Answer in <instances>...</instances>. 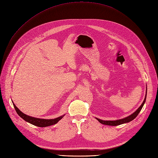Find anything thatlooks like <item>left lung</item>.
Listing matches in <instances>:
<instances>
[{
	"instance_id": "8db88e82",
	"label": "left lung",
	"mask_w": 158,
	"mask_h": 158,
	"mask_svg": "<svg viewBox=\"0 0 158 158\" xmlns=\"http://www.w3.org/2000/svg\"><path fill=\"white\" fill-rule=\"evenodd\" d=\"M147 93V86L146 87L145 97V99H144L143 102H142L141 105L138 109H137L133 114L127 116V117H126L125 118H123V119H120L114 120V121H108H108H105V120H102V119L96 118H95V119H97L99 123H101V124H103V125H109V126H118V125L124 124V123H127L130 122L131 121H132L133 119H134L137 117V116H138V115L139 114V113L141 110V109H142L144 104H145V101H146Z\"/></svg>"
}]
</instances>
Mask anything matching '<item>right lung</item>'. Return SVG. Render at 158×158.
<instances>
[{
  "label": "right lung",
  "instance_id": "obj_1",
  "mask_svg": "<svg viewBox=\"0 0 158 158\" xmlns=\"http://www.w3.org/2000/svg\"><path fill=\"white\" fill-rule=\"evenodd\" d=\"M13 102V106H14L15 110L17 113V114L20 116V118L23 119L24 121L26 122L30 123V124L33 125L35 126L39 127H49L53 125L56 124L58 121H59L61 119H62L65 114L63 115L59 116V117L55 118V119H41V118H34V117H31L30 115H26L22 112L20 110L15 106V105Z\"/></svg>",
  "mask_w": 158,
  "mask_h": 158
}]
</instances>
